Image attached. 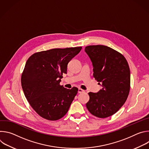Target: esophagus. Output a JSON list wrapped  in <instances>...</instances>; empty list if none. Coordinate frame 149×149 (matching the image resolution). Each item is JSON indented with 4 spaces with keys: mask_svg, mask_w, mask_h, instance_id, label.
I'll use <instances>...</instances> for the list:
<instances>
[{
    "mask_svg": "<svg viewBox=\"0 0 149 149\" xmlns=\"http://www.w3.org/2000/svg\"><path fill=\"white\" fill-rule=\"evenodd\" d=\"M85 91L81 88H78V93H84Z\"/></svg>",
    "mask_w": 149,
    "mask_h": 149,
    "instance_id": "1",
    "label": "esophagus"
}]
</instances>
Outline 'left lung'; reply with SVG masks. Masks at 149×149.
<instances>
[{"instance_id": "8db88e82", "label": "left lung", "mask_w": 149, "mask_h": 149, "mask_svg": "<svg viewBox=\"0 0 149 149\" xmlns=\"http://www.w3.org/2000/svg\"><path fill=\"white\" fill-rule=\"evenodd\" d=\"M93 66V77L102 86L98 93L90 92L86 107L91 114L99 118L110 117L122 107L130 88V71L125 57L104 45L85 48Z\"/></svg>"}]
</instances>
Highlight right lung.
<instances>
[{
    "instance_id": "obj_1",
    "label": "right lung",
    "mask_w": 149,
    "mask_h": 149,
    "mask_svg": "<svg viewBox=\"0 0 149 149\" xmlns=\"http://www.w3.org/2000/svg\"><path fill=\"white\" fill-rule=\"evenodd\" d=\"M81 49H52L36 52L27 60L21 85L29 104L42 118L55 121L68 112L78 89H67L59 83L68 62Z\"/></svg>"
}]
</instances>
